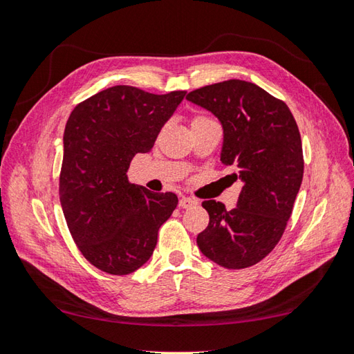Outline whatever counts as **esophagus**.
Here are the masks:
<instances>
[{
	"label": "esophagus",
	"mask_w": 354,
	"mask_h": 354,
	"mask_svg": "<svg viewBox=\"0 0 354 354\" xmlns=\"http://www.w3.org/2000/svg\"><path fill=\"white\" fill-rule=\"evenodd\" d=\"M194 205H198V201L193 199V198H181L179 199V207L181 208H192Z\"/></svg>",
	"instance_id": "34e87169"
}]
</instances>
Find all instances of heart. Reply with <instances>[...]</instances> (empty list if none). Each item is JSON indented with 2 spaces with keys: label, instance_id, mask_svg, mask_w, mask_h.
I'll return each mask as SVG.
<instances>
[{
  "label": "heart",
  "instance_id": "1",
  "mask_svg": "<svg viewBox=\"0 0 354 354\" xmlns=\"http://www.w3.org/2000/svg\"><path fill=\"white\" fill-rule=\"evenodd\" d=\"M198 120H205V117H196L193 120V122H198Z\"/></svg>",
  "mask_w": 354,
  "mask_h": 354
}]
</instances>
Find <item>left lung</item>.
I'll return each instance as SVG.
<instances>
[{
    "label": "left lung",
    "instance_id": "left-lung-1",
    "mask_svg": "<svg viewBox=\"0 0 354 354\" xmlns=\"http://www.w3.org/2000/svg\"><path fill=\"white\" fill-rule=\"evenodd\" d=\"M187 100L212 112L223 129L221 161L243 183L237 207L202 202L208 227L196 242L227 269L250 268L280 242L303 181L301 137L284 102L251 82L225 80L194 89Z\"/></svg>",
    "mask_w": 354,
    "mask_h": 354
}]
</instances>
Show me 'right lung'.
<instances>
[{"label":"right lung","mask_w":354,"mask_h":354,"mask_svg":"<svg viewBox=\"0 0 354 354\" xmlns=\"http://www.w3.org/2000/svg\"><path fill=\"white\" fill-rule=\"evenodd\" d=\"M184 97L118 85L79 103L66 122L61 205L80 252L103 272L127 275L145 265L178 205L176 194L131 184L126 173L135 155L153 147Z\"/></svg>","instance_id":"add662e5"}]
</instances>
